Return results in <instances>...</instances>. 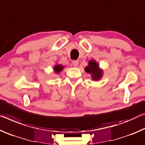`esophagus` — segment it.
Returning a JSON list of instances; mask_svg holds the SVG:
<instances>
[{"instance_id":"obj_1","label":"esophagus","mask_w":145,"mask_h":145,"mask_svg":"<svg viewBox=\"0 0 145 145\" xmlns=\"http://www.w3.org/2000/svg\"><path fill=\"white\" fill-rule=\"evenodd\" d=\"M72 64H73V65L75 67H77V66H78V61L77 60L73 61H72Z\"/></svg>"}]
</instances>
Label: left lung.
<instances>
[{
	"label": "left lung",
	"instance_id": "8db88e82",
	"mask_svg": "<svg viewBox=\"0 0 145 145\" xmlns=\"http://www.w3.org/2000/svg\"><path fill=\"white\" fill-rule=\"evenodd\" d=\"M85 71L87 73H91V77L93 80H98L102 77V70L99 69V65L94 60L89 61V66L85 68Z\"/></svg>",
	"mask_w": 145,
	"mask_h": 145
}]
</instances>
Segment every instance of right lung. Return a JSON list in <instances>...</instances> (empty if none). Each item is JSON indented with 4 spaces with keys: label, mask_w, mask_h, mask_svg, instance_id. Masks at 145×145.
<instances>
[{
    "label": "right lung",
    "mask_w": 145,
    "mask_h": 145,
    "mask_svg": "<svg viewBox=\"0 0 145 145\" xmlns=\"http://www.w3.org/2000/svg\"><path fill=\"white\" fill-rule=\"evenodd\" d=\"M63 69V67H62V66L60 65H56V66H55L54 68V70L56 73L60 72Z\"/></svg>",
    "instance_id": "add662e5"
}]
</instances>
